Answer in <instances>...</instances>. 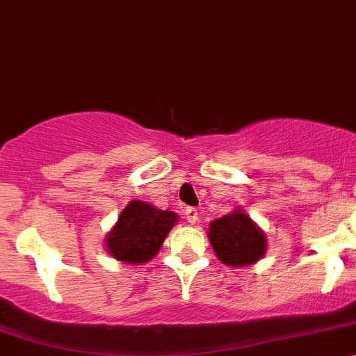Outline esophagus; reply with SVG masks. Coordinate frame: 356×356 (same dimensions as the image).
Masks as SVG:
<instances>
[{"mask_svg":"<svg viewBox=\"0 0 356 356\" xmlns=\"http://www.w3.org/2000/svg\"><path fill=\"white\" fill-rule=\"evenodd\" d=\"M185 218L188 220V223H191V225H194V223L199 220V211L195 208H187L185 209Z\"/></svg>","mask_w":356,"mask_h":356,"instance_id":"obj_1","label":"esophagus"}]
</instances>
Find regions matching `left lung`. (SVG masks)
<instances>
[{"mask_svg":"<svg viewBox=\"0 0 356 356\" xmlns=\"http://www.w3.org/2000/svg\"><path fill=\"white\" fill-rule=\"evenodd\" d=\"M208 239L220 262L231 267L253 266L267 252L266 232L241 208L213 220Z\"/></svg>","mask_w":356,"mask_h":356,"instance_id":"8db88e82","label":"left lung"}]
</instances>
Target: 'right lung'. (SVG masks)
I'll return each instance as SVG.
<instances>
[{"mask_svg": "<svg viewBox=\"0 0 356 356\" xmlns=\"http://www.w3.org/2000/svg\"><path fill=\"white\" fill-rule=\"evenodd\" d=\"M178 223V215L133 199L118 215L117 223L104 238L106 252L124 264L143 266L161 250L169 231Z\"/></svg>", "mask_w": 356, "mask_h": 356, "instance_id": "1", "label": "right lung"}]
</instances>
